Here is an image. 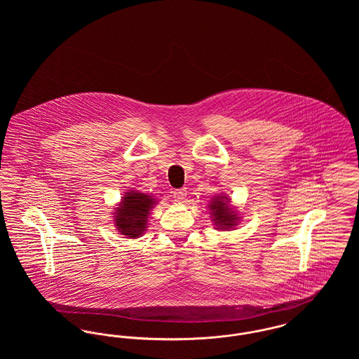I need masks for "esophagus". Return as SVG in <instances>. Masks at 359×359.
Masks as SVG:
<instances>
[{"instance_id": "obj_1", "label": "esophagus", "mask_w": 359, "mask_h": 359, "mask_svg": "<svg viewBox=\"0 0 359 359\" xmlns=\"http://www.w3.org/2000/svg\"><path fill=\"white\" fill-rule=\"evenodd\" d=\"M173 198H175V201H177V202H184V199L187 198V189H186V188L176 189V191L173 192Z\"/></svg>"}]
</instances>
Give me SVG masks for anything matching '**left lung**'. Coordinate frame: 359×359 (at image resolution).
<instances>
[{
	"label": "left lung",
	"instance_id": "left-lung-1",
	"mask_svg": "<svg viewBox=\"0 0 359 359\" xmlns=\"http://www.w3.org/2000/svg\"><path fill=\"white\" fill-rule=\"evenodd\" d=\"M227 201L229 199L224 196H215L212 199V202L210 203L211 217H212V221L215 223V226H218L217 229L226 230V229H231V227L237 226L238 217L231 210Z\"/></svg>",
	"mask_w": 359,
	"mask_h": 359
}]
</instances>
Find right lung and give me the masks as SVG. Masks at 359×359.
Returning <instances> with one entry per match:
<instances>
[{"mask_svg":"<svg viewBox=\"0 0 359 359\" xmlns=\"http://www.w3.org/2000/svg\"><path fill=\"white\" fill-rule=\"evenodd\" d=\"M156 205L152 196L140 191H129L122 198L120 207L114 212V224L126 238H138L144 234L148 222L149 211Z\"/></svg>","mask_w":359,"mask_h":359,"instance_id":"add662e5","label":"right lung"}]
</instances>
